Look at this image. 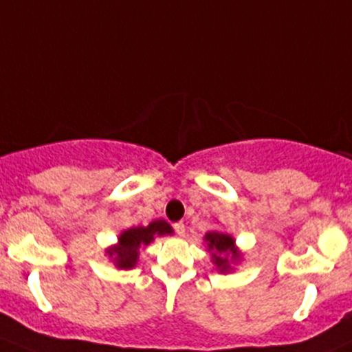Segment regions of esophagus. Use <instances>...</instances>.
<instances>
[{
	"label": "esophagus",
	"mask_w": 352,
	"mask_h": 352,
	"mask_svg": "<svg viewBox=\"0 0 352 352\" xmlns=\"http://www.w3.org/2000/svg\"><path fill=\"white\" fill-rule=\"evenodd\" d=\"M173 230H175V233L179 236H184V233H186V226H184L182 221L175 223V225H173Z\"/></svg>",
	"instance_id": "obj_1"
}]
</instances>
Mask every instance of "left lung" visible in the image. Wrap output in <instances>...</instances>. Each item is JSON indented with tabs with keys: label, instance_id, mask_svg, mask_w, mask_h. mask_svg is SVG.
<instances>
[{
	"label": "left lung",
	"instance_id": "obj_1",
	"mask_svg": "<svg viewBox=\"0 0 352 352\" xmlns=\"http://www.w3.org/2000/svg\"><path fill=\"white\" fill-rule=\"evenodd\" d=\"M204 243L216 271L221 274L232 272L233 265H236L243 258L242 250L236 247L235 239L226 232H219V230L208 232L204 235Z\"/></svg>",
	"mask_w": 352,
	"mask_h": 352
}]
</instances>
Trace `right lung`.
I'll list each match as a JSON object with an SVG mask.
<instances>
[{"label":"right lung","mask_w":352,"mask_h":352,"mask_svg":"<svg viewBox=\"0 0 352 352\" xmlns=\"http://www.w3.org/2000/svg\"><path fill=\"white\" fill-rule=\"evenodd\" d=\"M173 228L165 219H155L148 226H133L120 232L117 243L105 248V255L117 269H133L140 261V252L148 247L156 236L172 235Z\"/></svg>","instance_id":"1"}]
</instances>
